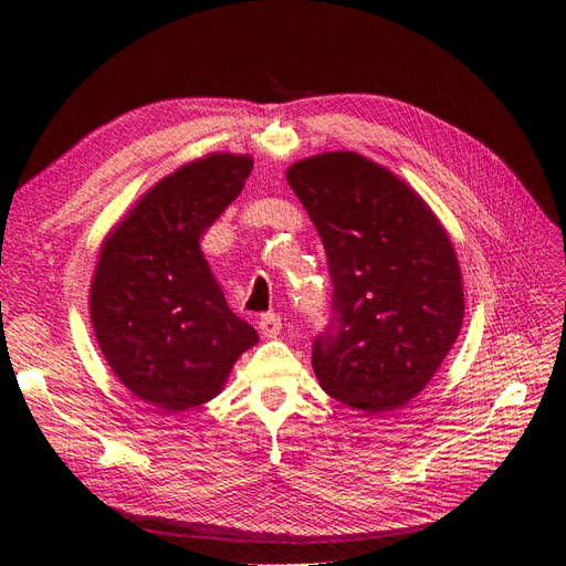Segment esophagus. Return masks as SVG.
Listing matches in <instances>:
<instances>
[{
  "instance_id": "34e87169",
  "label": "esophagus",
  "mask_w": 566,
  "mask_h": 566,
  "mask_svg": "<svg viewBox=\"0 0 566 566\" xmlns=\"http://www.w3.org/2000/svg\"><path fill=\"white\" fill-rule=\"evenodd\" d=\"M281 316H276V314H264L262 318H260V333L264 335V337H279V333H281Z\"/></svg>"
}]
</instances>
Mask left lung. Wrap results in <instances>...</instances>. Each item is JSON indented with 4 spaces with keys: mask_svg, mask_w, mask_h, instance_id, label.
Returning <instances> with one entry per match:
<instances>
[{
    "mask_svg": "<svg viewBox=\"0 0 566 566\" xmlns=\"http://www.w3.org/2000/svg\"><path fill=\"white\" fill-rule=\"evenodd\" d=\"M333 279L331 328L312 366L328 397L366 416L406 406L455 345L465 295L451 238L413 188L354 150L287 167Z\"/></svg>",
    "mask_w": 566,
    "mask_h": 566,
    "instance_id": "1",
    "label": "left lung"
}]
</instances>
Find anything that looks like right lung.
Segmentation results:
<instances>
[{
	"mask_svg": "<svg viewBox=\"0 0 566 566\" xmlns=\"http://www.w3.org/2000/svg\"><path fill=\"white\" fill-rule=\"evenodd\" d=\"M252 156L210 153L136 200L98 250L90 318L106 364L158 413L208 403L256 331L238 318L200 238L241 196Z\"/></svg>",
	"mask_w": 566,
	"mask_h": 566,
	"instance_id": "obj_1",
	"label": "right lung"
}]
</instances>
